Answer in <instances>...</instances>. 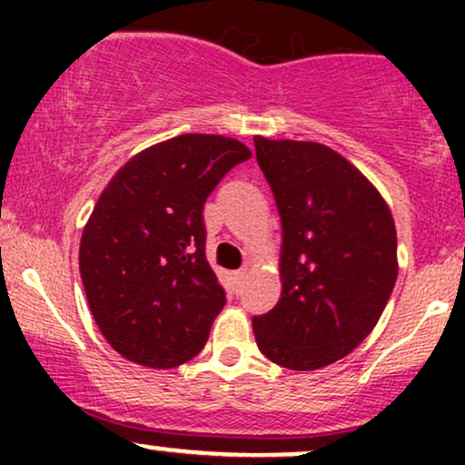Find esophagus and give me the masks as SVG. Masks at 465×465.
I'll list each match as a JSON object with an SVG mask.
<instances>
[{
    "instance_id": "34e87169",
    "label": "esophagus",
    "mask_w": 465,
    "mask_h": 465,
    "mask_svg": "<svg viewBox=\"0 0 465 465\" xmlns=\"http://www.w3.org/2000/svg\"><path fill=\"white\" fill-rule=\"evenodd\" d=\"M247 273H249V269L236 271V273H233V280H236V284H244V280H247Z\"/></svg>"
}]
</instances>
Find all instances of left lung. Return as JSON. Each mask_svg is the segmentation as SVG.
Masks as SVG:
<instances>
[{
	"instance_id": "left-lung-1",
	"label": "left lung",
	"mask_w": 465,
	"mask_h": 465,
	"mask_svg": "<svg viewBox=\"0 0 465 465\" xmlns=\"http://www.w3.org/2000/svg\"><path fill=\"white\" fill-rule=\"evenodd\" d=\"M253 142L282 221V295L251 322L255 343L288 370H322L359 348L385 311L398 277L396 223L376 185L330 146Z\"/></svg>"
}]
</instances>
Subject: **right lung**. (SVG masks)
Returning <instances> with one entry per match:
<instances>
[{
    "label": "right lung",
    "instance_id": "obj_1",
    "mask_svg": "<svg viewBox=\"0 0 465 465\" xmlns=\"http://www.w3.org/2000/svg\"><path fill=\"white\" fill-rule=\"evenodd\" d=\"M251 151L225 135L185 133L153 143L106 183L80 238V277L100 332L153 370L205 345L225 291L205 258L203 205Z\"/></svg>",
    "mask_w": 465,
    "mask_h": 465
}]
</instances>
